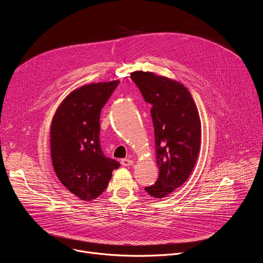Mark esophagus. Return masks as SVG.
I'll use <instances>...</instances> for the list:
<instances>
[{
	"mask_svg": "<svg viewBox=\"0 0 263 263\" xmlns=\"http://www.w3.org/2000/svg\"><path fill=\"white\" fill-rule=\"evenodd\" d=\"M121 163H122L123 166H131V165L134 164V161L130 160V159H122Z\"/></svg>",
	"mask_w": 263,
	"mask_h": 263,
	"instance_id": "34e87169",
	"label": "esophagus"
}]
</instances>
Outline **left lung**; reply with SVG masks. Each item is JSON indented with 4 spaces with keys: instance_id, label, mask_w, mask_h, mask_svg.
<instances>
[{
    "instance_id": "1",
    "label": "left lung",
    "mask_w": 263,
    "mask_h": 263,
    "mask_svg": "<svg viewBox=\"0 0 263 263\" xmlns=\"http://www.w3.org/2000/svg\"><path fill=\"white\" fill-rule=\"evenodd\" d=\"M131 79L152 104L159 177L144 190L162 199L179 189L196 165L202 135L199 111L190 90L179 81L142 70L133 71Z\"/></svg>"
}]
</instances>
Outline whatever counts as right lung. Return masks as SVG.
Listing matches in <instances>:
<instances>
[{
	"label": "right lung",
	"mask_w": 263,
	"mask_h": 263,
	"mask_svg": "<svg viewBox=\"0 0 263 263\" xmlns=\"http://www.w3.org/2000/svg\"><path fill=\"white\" fill-rule=\"evenodd\" d=\"M120 80L83 85L60 103L52 119L53 167L62 185L81 201L96 200L120 163L104 156L100 145L101 110Z\"/></svg>",
	"instance_id": "1"
}]
</instances>
